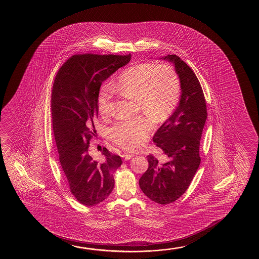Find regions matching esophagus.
Returning a JSON list of instances; mask_svg holds the SVG:
<instances>
[{"mask_svg": "<svg viewBox=\"0 0 259 259\" xmlns=\"http://www.w3.org/2000/svg\"><path fill=\"white\" fill-rule=\"evenodd\" d=\"M121 156L123 157V159L129 160L131 159L132 157H133V155H130V154H127V153H123Z\"/></svg>", "mask_w": 259, "mask_h": 259, "instance_id": "esophagus-1", "label": "esophagus"}]
</instances>
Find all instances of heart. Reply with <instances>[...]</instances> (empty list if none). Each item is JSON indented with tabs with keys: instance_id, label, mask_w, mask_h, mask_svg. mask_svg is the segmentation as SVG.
Masks as SVG:
<instances>
[{
	"instance_id": "obj_1",
	"label": "heart",
	"mask_w": 259,
	"mask_h": 259,
	"mask_svg": "<svg viewBox=\"0 0 259 259\" xmlns=\"http://www.w3.org/2000/svg\"><path fill=\"white\" fill-rule=\"evenodd\" d=\"M135 100L143 113L155 123H162L172 113L181 95V85L172 68L164 64H140L128 67L111 85H103L97 96L100 115H110L113 92ZM152 129L148 117L143 116L117 121L110 128V140L121 148L134 150L144 143Z\"/></svg>"
}]
</instances>
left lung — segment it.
I'll list each match as a JSON object with an SVG mask.
<instances>
[{"label": "left lung", "mask_w": 259, "mask_h": 259, "mask_svg": "<svg viewBox=\"0 0 259 259\" xmlns=\"http://www.w3.org/2000/svg\"><path fill=\"white\" fill-rule=\"evenodd\" d=\"M174 64L181 82L178 106L153 136L167 161L149 155V168L139 180L142 192L159 204L174 202L191 183L201 158L200 140L207 118L206 102L198 78L191 68L176 55L160 58Z\"/></svg>", "instance_id": "obj_1"}]
</instances>
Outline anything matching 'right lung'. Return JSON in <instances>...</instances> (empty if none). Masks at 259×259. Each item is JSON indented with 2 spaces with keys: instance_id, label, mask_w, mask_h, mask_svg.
Masks as SVG:
<instances>
[{
  "instance_id": "obj_1",
  "label": "right lung",
  "mask_w": 259,
  "mask_h": 259,
  "mask_svg": "<svg viewBox=\"0 0 259 259\" xmlns=\"http://www.w3.org/2000/svg\"><path fill=\"white\" fill-rule=\"evenodd\" d=\"M131 60V55H74L59 69L51 96L54 135L61 166L75 198L94 206L110 195L113 174L122 164L119 156L101 149L102 162L89 155L96 136L97 96L104 80Z\"/></svg>"
}]
</instances>
